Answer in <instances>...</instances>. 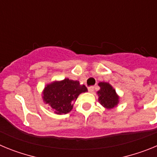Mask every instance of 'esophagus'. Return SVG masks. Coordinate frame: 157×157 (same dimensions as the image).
I'll return each mask as SVG.
<instances>
[{
  "label": "esophagus",
  "instance_id": "esophagus-1",
  "mask_svg": "<svg viewBox=\"0 0 157 157\" xmlns=\"http://www.w3.org/2000/svg\"><path fill=\"white\" fill-rule=\"evenodd\" d=\"M88 90H89V92H90V93L94 92V86L89 87V88H88Z\"/></svg>",
  "mask_w": 157,
  "mask_h": 157
}]
</instances>
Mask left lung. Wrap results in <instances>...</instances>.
<instances>
[{
	"mask_svg": "<svg viewBox=\"0 0 157 157\" xmlns=\"http://www.w3.org/2000/svg\"><path fill=\"white\" fill-rule=\"evenodd\" d=\"M100 90L98 91V101L106 109H112L116 107L120 102V97L109 82H101L98 83Z\"/></svg>",
	"mask_w": 157,
	"mask_h": 157,
	"instance_id": "left-lung-1",
	"label": "left lung"
}]
</instances>
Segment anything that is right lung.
Masks as SVG:
<instances>
[{
	"instance_id": "add662e5",
	"label": "right lung",
	"mask_w": 157,
	"mask_h": 157,
	"mask_svg": "<svg viewBox=\"0 0 157 157\" xmlns=\"http://www.w3.org/2000/svg\"><path fill=\"white\" fill-rule=\"evenodd\" d=\"M86 86L78 81L64 78L54 81L45 86L42 92L43 101L48 104L56 114L62 115L70 112L73 104L82 93L87 92Z\"/></svg>"
}]
</instances>
